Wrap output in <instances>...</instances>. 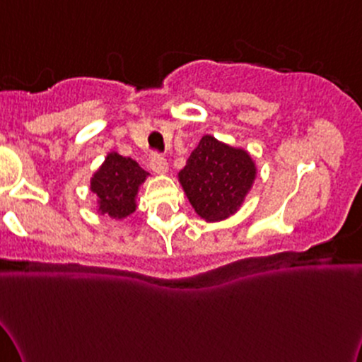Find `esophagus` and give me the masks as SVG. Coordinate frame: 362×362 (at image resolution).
<instances>
[{
    "mask_svg": "<svg viewBox=\"0 0 362 362\" xmlns=\"http://www.w3.org/2000/svg\"><path fill=\"white\" fill-rule=\"evenodd\" d=\"M149 166H151V169H153L156 174H166L168 169H169L168 168V160L164 159L163 156H159V154H154L153 158H151Z\"/></svg>",
    "mask_w": 362,
    "mask_h": 362,
    "instance_id": "esophagus-1",
    "label": "esophagus"
}]
</instances>
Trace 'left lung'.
<instances>
[{"instance_id": "1", "label": "left lung", "mask_w": 362, "mask_h": 362, "mask_svg": "<svg viewBox=\"0 0 362 362\" xmlns=\"http://www.w3.org/2000/svg\"><path fill=\"white\" fill-rule=\"evenodd\" d=\"M177 177L194 211L206 221H221L243 204L257 166L245 149L203 136Z\"/></svg>"}]
</instances>
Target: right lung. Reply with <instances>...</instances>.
Masks as SVG:
<instances>
[{"label": "right lung", "mask_w": 362, "mask_h": 362, "mask_svg": "<svg viewBox=\"0 0 362 362\" xmlns=\"http://www.w3.org/2000/svg\"><path fill=\"white\" fill-rule=\"evenodd\" d=\"M149 173L134 159L117 153L107 154L90 180V191L97 196L100 215L122 220L136 211L137 191Z\"/></svg>", "instance_id": "obj_1"}]
</instances>
